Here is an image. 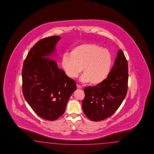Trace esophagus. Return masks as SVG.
<instances>
[{"label": "esophagus", "mask_w": 154, "mask_h": 154, "mask_svg": "<svg viewBox=\"0 0 154 154\" xmlns=\"http://www.w3.org/2000/svg\"><path fill=\"white\" fill-rule=\"evenodd\" d=\"M77 89H82V87L81 85H77Z\"/></svg>", "instance_id": "1"}]
</instances>
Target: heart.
Here are the masks:
<instances>
[{
    "label": "heart",
    "instance_id": "1",
    "mask_svg": "<svg viewBox=\"0 0 154 154\" xmlns=\"http://www.w3.org/2000/svg\"><path fill=\"white\" fill-rule=\"evenodd\" d=\"M61 64L65 74L71 79L81 77L83 82L92 85L101 84L107 78L111 69L112 57L107 49L95 43H84L74 47L70 54H65Z\"/></svg>",
    "mask_w": 154,
    "mask_h": 154
}]
</instances>
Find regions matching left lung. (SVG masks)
Segmentation results:
<instances>
[{"mask_svg":"<svg viewBox=\"0 0 154 154\" xmlns=\"http://www.w3.org/2000/svg\"><path fill=\"white\" fill-rule=\"evenodd\" d=\"M128 65L121 49L107 78L101 84L84 89L82 107L90 120L99 121L112 116L126 97Z\"/></svg>","mask_w":154,"mask_h":154,"instance_id":"1","label":"left lung"}]
</instances>
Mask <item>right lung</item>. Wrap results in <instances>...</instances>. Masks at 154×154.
I'll use <instances>...</instances> for the list:
<instances>
[{
  "mask_svg": "<svg viewBox=\"0 0 154 154\" xmlns=\"http://www.w3.org/2000/svg\"><path fill=\"white\" fill-rule=\"evenodd\" d=\"M59 36L40 40L31 48L22 71L23 97L33 111L42 119L54 121L65 112L76 84L49 58L56 52Z\"/></svg>",
  "mask_w": 154,
  "mask_h": 154,
  "instance_id": "1",
  "label": "right lung"
}]
</instances>
